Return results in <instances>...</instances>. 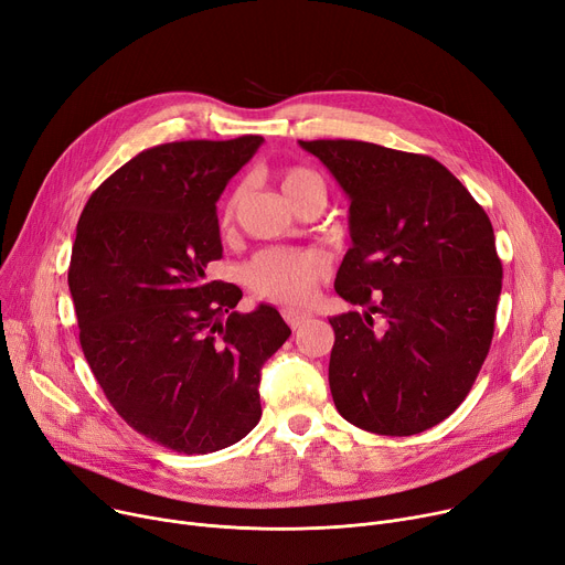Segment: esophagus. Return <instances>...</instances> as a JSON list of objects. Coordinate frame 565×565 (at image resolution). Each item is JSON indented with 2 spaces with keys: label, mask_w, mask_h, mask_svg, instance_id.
Segmentation results:
<instances>
[{
  "label": "esophagus",
  "mask_w": 565,
  "mask_h": 565,
  "mask_svg": "<svg viewBox=\"0 0 565 565\" xmlns=\"http://www.w3.org/2000/svg\"><path fill=\"white\" fill-rule=\"evenodd\" d=\"M282 317H285V321H287L291 328H301V326L310 319L306 312H296V310H285Z\"/></svg>",
  "instance_id": "obj_1"
}]
</instances>
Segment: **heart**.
Instances as JSON below:
<instances>
[{
  "label": "heart",
  "instance_id": "1",
  "mask_svg": "<svg viewBox=\"0 0 565 565\" xmlns=\"http://www.w3.org/2000/svg\"><path fill=\"white\" fill-rule=\"evenodd\" d=\"M282 191L291 201V205L308 191H323V184L317 173L291 166L282 173ZM248 184H239L232 189L223 205V223H230L246 201ZM328 274V259L319 250H296V248H267L257 253L242 271L244 282L253 294L269 298V301L282 306H306L319 280Z\"/></svg>",
  "mask_w": 565,
  "mask_h": 565
}]
</instances>
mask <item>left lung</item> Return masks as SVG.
<instances>
[{
    "instance_id": "1",
    "label": "left lung",
    "mask_w": 565,
    "mask_h": 565,
    "mask_svg": "<svg viewBox=\"0 0 565 565\" xmlns=\"http://www.w3.org/2000/svg\"><path fill=\"white\" fill-rule=\"evenodd\" d=\"M349 195L335 291L367 312L330 317L328 383L340 415L415 436L466 399L488 355L502 262L483 207L426 154L364 141H298ZM372 313L386 319L373 330Z\"/></svg>"
}]
</instances>
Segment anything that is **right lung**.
Here are the masks:
<instances>
[{
  "instance_id": "right-lung-1",
  "label": "right lung",
  "mask_w": 565,
  "mask_h": 565,
  "mask_svg": "<svg viewBox=\"0 0 565 565\" xmlns=\"http://www.w3.org/2000/svg\"><path fill=\"white\" fill-rule=\"evenodd\" d=\"M262 137L175 141L139 152L79 216L68 287L88 367L116 413L178 454L239 443L262 417V367L291 335L274 306L239 315L216 201Z\"/></svg>"
}]
</instances>
